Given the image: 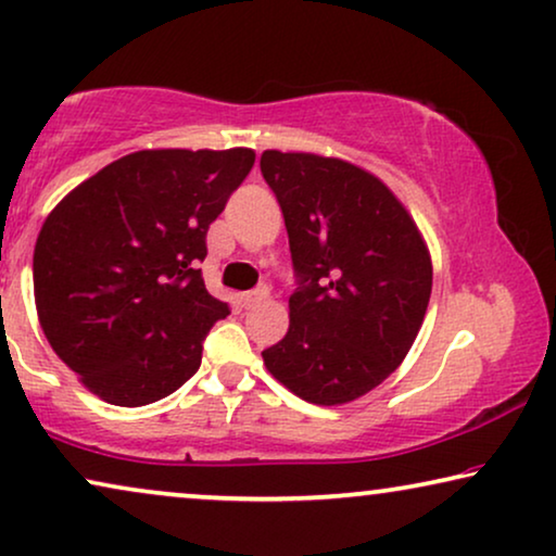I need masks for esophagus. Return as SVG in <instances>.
<instances>
[{
    "label": "esophagus",
    "mask_w": 556,
    "mask_h": 556,
    "mask_svg": "<svg viewBox=\"0 0 556 556\" xmlns=\"http://www.w3.org/2000/svg\"><path fill=\"white\" fill-rule=\"evenodd\" d=\"M268 295H270L268 286H257L255 291L242 293V306H245V308H253V306H257V303H263L265 299H268Z\"/></svg>",
    "instance_id": "obj_1"
}]
</instances>
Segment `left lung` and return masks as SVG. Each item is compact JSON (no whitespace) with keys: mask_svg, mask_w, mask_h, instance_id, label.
I'll list each match as a JSON object with an SVG mask.
<instances>
[{"mask_svg":"<svg viewBox=\"0 0 556 556\" xmlns=\"http://www.w3.org/2000/svg\"><path fill=\"white\" fill-rule=\"evenodd\" d=\"M261 172L299 278L291 326L263 362L301 400L344 405L382 384L413 346L432 291L428 245L390 187L344 159L268 149Z\"/></svg>","mask_w":556,"mask_h":556,"instance_id":"1","label":"left lung"}]
</instances>
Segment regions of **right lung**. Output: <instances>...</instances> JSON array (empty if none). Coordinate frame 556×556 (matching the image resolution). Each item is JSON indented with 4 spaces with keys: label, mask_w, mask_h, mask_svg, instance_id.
Segmentation results:
<instances>
[{
    "label": "right lung",
    "mask_w": 556,
    "mask_h": 556,
    "mask_svg": "<svg viewBox=\"0 0 556 556\" xmlns=\"http://www.w3.org/2000/svg\"><path fill=\"white\" fill-rule=\"evenodd\" d=\"M255 164L253 149H143L83 181L35 242L37 318L90 392L141 407L200 369L230 314L207 293V230Z\"/></svg>",
    "instance_id": "right-lung-1"
}]
</instances>
